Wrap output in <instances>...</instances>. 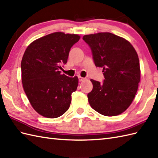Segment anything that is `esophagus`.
I'll return each mask as SVG.
<instances>
[{"label":"esophagus","instance_id":"1","mask_svg":"<svg viewBox=\"0 0 158 158\" xmlns=\"http://www.w3.org/2000/svg\"><path fill=\"white\" fill-rule=\"evenodd\" d=\"M78 78H79V81H83V80H84V78H83V77H81V76H79Z\"/></svg>","mask_w":158,"mask_h":158}]
</instances>
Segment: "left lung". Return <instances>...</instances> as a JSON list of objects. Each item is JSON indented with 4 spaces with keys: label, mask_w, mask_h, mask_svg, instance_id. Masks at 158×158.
Returning <instances> with one entry per match:
<instances>
[{
    "label": "left lung",
    "mask_w": 158,
    "mask_h": 158,
    "mask_svg": "<svg viewBox=\"0 0 158 158\" xmlns=\"http://www.w3.org/2000/svg\"><path fill=\"white\" fill-rule=\"evenodd\" d=\"M91 48L96 66L103 68L102 83L91 79L88 94L90 106L105 116H116L128 108L135 98L140 79L139 56L127 40L110 32L83 36Z\"/></svg>",
    "instance_id": "1"
}]
</instances>
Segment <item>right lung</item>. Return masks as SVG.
I'll return each mask as SVG.
<instances>
[{"instance_id":"add662e5","label":"right lung","mask_w":158,"mask_h":158,"mask_svg":"<svg viewBox=\"0 0 158 158\" xmlns=\"http://www.w3.org/2000/svg\"><path fill=\"white\" fill-rule=\"evenodd\" d=\"M79 39L78 35L52 33L31 43L23 53V90L33 109L43 117L56 118L69 109L79 79L61 75L59 70L66 64L70 48Z\"/></svg>"}]
</instances>
